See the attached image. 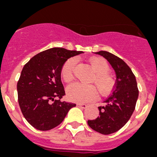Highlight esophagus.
Segmentation results:
<instances>
[{"label": "esophagus", "instance_id": "34e87169", "mask_svg": "<svg viewBox=\"0 0 157 157\" xmlns=\"http://www.w3.org/2000/svg\"><path fill=\"white\" fill-rule=\"evenodd\" d=\"M77 106L80 107V108H82V109L87 108V105H86V104H82V103H77Z\"/></svg>", "mask_w": 157, "mask_h": 157}]
</instances>
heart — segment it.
Instances as JSON below:
<instances>
[{
  "label": "heart",
  "mask_w": 157,
  "mask_h": 157,
  "mask_svg": "<svg viewBox=\"0 0 157 157\" xmlns=\"http://www.w3.org/2000/svg\"><path fill=\"white\" fill-rule=\"evenodd\" d=\"M91 66L96 73L94 80L98 86L101 94H105L110 91L113 85V80L108 75L109 66L102 58L93 57L90 59ZM76 59H71L66 62L62 68L61 74L63 80L70 82L74 78V67ZM67 97L70 101L76 102H86L93 101L98 97V90L94 85L84 84L81 83L72 84L66 89Z\"/></svg>",
  "instance_id": "1"
}]
</instances>
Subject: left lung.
I'll list each match as a JSON object with an SVG mask.
<instances>
[{
    "mask_svg": "<svg viewBox=\"0 0 157 157\" xmlns=\"http://www.w3.org/2000/svg\"><path fill=\"white\" fill-rule=\"evenodd\" d=\"M105 58L112 66L117 77L113 91L105 105L98 107L99 117L87 121L89 127L102 135H109L119 131L127 124L135 109L138 89L135 76L127 63L109 52H95Z\"/></svg>",
    "mask_w": 157,
    "mask_h": 157,
    "instance_id": "1",
    "label": "left lung"
}]
</instances>
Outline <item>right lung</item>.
<instances>
[{"mask_svg": "<svg viewBox=\"0 0 157 157\" xmlns=\"http://www.w3.org/2000/svg\"><path fill=\"white\" fill-rule=\"evenodd\" d=\"M82 53L53 48L34 56L24 66L17 84L18 100L24 117L33 128L40 131L56 128L76 106L60 100L66 94L61 71L67 59Z\"/></svg>", "mask_w": 157, "mask_h": 157, "instance_id": "right-lung-1", "label": "right lung"}]
</instances>
